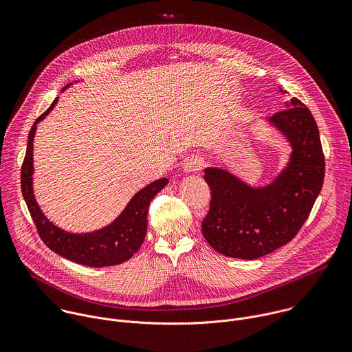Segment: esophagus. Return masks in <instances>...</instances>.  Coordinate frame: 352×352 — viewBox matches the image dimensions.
<instances>
[{"label": "esophagus", "instance_id": "obj_1", "mask_svg": "<svg viewBox=\"0 0 352 352\" xmlns=\"http://www.w3.org/2000/svg\"><path fill=\"white\" fill-rule=\"evenodd\" d=\"M205 166V162L202 159L199 157H189L185 163H184V173L186 174H193V173H197L199 170H202Z\"/></svg>", "mask_w": 352, "mask_h": 352}]
</instances>
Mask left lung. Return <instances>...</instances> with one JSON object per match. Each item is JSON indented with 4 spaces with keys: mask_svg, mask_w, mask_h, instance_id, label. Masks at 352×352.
<instances>
[{
    "mask_svg": "<svg viewBox=\"0 0 352 352\" xmlns=\"http://www.w3.org/2000/svg\"><path fill=\"white\" fill-rule=\"evenodd\" d=\"M267 124L291 147L287 164L269 184L254 186L228 170H205L212 202L202 232L228 258L252 261L288 243L307 221L323 186L324 156L309 109L292 97Z\"/></svg>",
    "mask_w": 352,
    "mask_h": 352,
    "instance_id": "obj_1",
    "label": "left lung"
}]
</instances>
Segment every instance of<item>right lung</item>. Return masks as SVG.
<instances>
[{"label": "right lung", "instance_id": "right-lung-1", "mask_svg": "<svg viewBox=\"0 0 352 352\" xmlns=\"http://www.w3.org/2000/svg\"><path fill=\"white\" fill-rule=\"evenodd\" d=\"M71 85L74 83H68L63 91ZM57 102L58 97H56L52 106L34 121L28 136L26 156L21 173V185L30 216L43 242L60 256L90 267H106L124 263L138 252V249L144 241L148 205L168 184V179L160 178L142 188L132 196L121 214L103 228L78 234L57 227L44 216L33 192V142L37 124L52 113Z\"/></svg>", "mask_w": 352, "mask_h": 352}]
</instances>
